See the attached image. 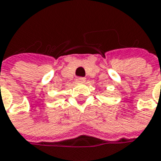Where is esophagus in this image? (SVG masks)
<instances>
[{
    "label": "esophagus",
    "instance_id": "1",
    "mask_svg": "<svg viewBox=\"0 0 161 161\" xmlns=\"http://www.w3.org/2000/svg\"><path fill=\"white\" fill-rule=\"evenodd\" d=\"M85 81H86L85 77H77L76 78V82H78V83H84Z\"/></svg>",
    "mask_w": 161,
    "mask_h": 161
}]
</instances>
